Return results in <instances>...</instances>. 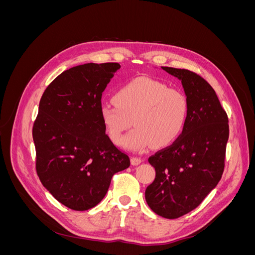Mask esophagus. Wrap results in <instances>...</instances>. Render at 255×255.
<instances>
[{
  "mask_svg": "<svg viewBox=\"0 0 255 255\" xmlns=\"http://www.w3.org/2000/svg\"><path fill=\"white\" fill-rule=\"evenodd\" d=\"M130 161H132L133 166H138L141 163L142 159L140 157H132V158H130Z\"/></svg>",
  "mask_w": 255,
  "mask_h": 255,
  "instance_id": "34e87169",
  "label": "esophagus"
}]
</instances>
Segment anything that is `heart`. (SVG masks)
Returning <instances> with one entry per match:
<instances>
[{"label":"heart","mask_w":255,"mask_h":255,"mask_svg":"<svg viewBox=\"0 0 255 255\" xmlns=\"http://www.w3.org/2000/svg\"><path fill=\"white\" fill-rule=\"evenodd\" d=\"M115 103L101 105L100 115L111 139L120 144L123 134L132 126L123 145L142 151L154 143L161 148L175 141L186 127L188 99L183 91L150 78H137L121 86Z\"/></svg>","instance_id":"obj_1"}]
</instances>
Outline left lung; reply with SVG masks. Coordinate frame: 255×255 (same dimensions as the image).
Segmentation results:
<instances>
[{
    "label": "left lung",
    "instance_id": "1",
    "mask_svg": "<svg viewBox=\"0 0 255 255\" xmlns=\"http://www.w3.org/2000/svg\"><path fill=\"white\" fill-rule=\"evenodd\" d=\"M161 69L181 81L188 99V118L182 135L149 157L155 179L144 196L154 213L175 219L195 210L219 183L229 119L215 90L201 76L185 69Z\"/></svg>",
    "mask_w": 255,
    "mask_h": 255
}]
</instances>
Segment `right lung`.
Segmentation results:
<instances>
[{"instance_id": "add662e5", "label": "right lung", "mask_w": 255, "mask_h": 255, "mask_svg": "<svg viewBox=\"0 0 255 255\" xmlns=\"http://www.w3.org/2000/svg\"><path fill=\"white\" fill-rule=\"evenodd\" d=\"M117 63L84 64L64 71L44 90L33 128L37 174L57 201L87 211L102 201L129 157L105 133L102 92Z\"/></svg>"}]
</instances>
